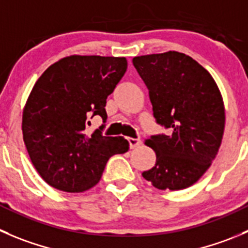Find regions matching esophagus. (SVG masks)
<instances>
[{
  "label": "esophagus",
  "mask_w": 248,
  "mask_h": 248,
  "mask_svg": "<svg viewBox=\"0 0 248 248\" xmlns=\"http://www.w3.org/2000/svg\"><path fill=\"white\" fill-rule=\"evenodd\" d=\"M128 143H129V148L134 149L137 148V146L140 145L141 140L139 138H128Z\"/></svg>",
  "instance_id": "34e87169"
}]
</instances>
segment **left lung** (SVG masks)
Instances as JSON below:
<instances>
[{
    "label": "left lung",
    "instance_id": "obj_1",
    "mask_svg": "<svg viewBox=\"0 0 248 248\" xmlns=\"http://www.w3.org/2000/svg\"><path fill=\"white\" fill-rule=\"evenodd\" d=\"M132 62L148 87L156 122L168 129L145 140L156 163L141 175L160 190L189 188L208 170L222 143L225 112L219 88L184 53L170 50Z\"/></svg>",
    "mask_w": 248,
    "mask_h": 248
}]
</instances>
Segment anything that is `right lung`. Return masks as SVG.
Here are the masks:
<instances>
[{
    "label": "right lung",
    "mask_w": 248,
    "mask_h": 248,
    "mask_svg": "<svg viewBox=\"0 0 248 248\" xmlns=\"http://www.w3.org/2000/svg\"><path fill=\"white\" fill-rule=\"evenodd\" d=\"M127 70L126 58L70 55L50 65L33 86L23 111V138L33 167L47 184L82 193L100 180L108 160L124 154V137L87 133L91 119L107 121L108 95Z\"/></svg>",
    "instance_id": "add662e5"
}]
</instances>
